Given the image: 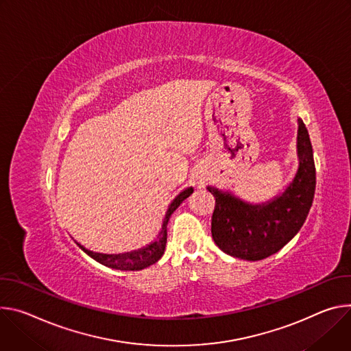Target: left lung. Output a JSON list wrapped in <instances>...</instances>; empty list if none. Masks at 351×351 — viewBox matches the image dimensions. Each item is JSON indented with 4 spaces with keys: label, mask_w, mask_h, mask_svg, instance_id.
<instances>
[{
    "label": "left lung",
    "mask_w": 351,
    "mask_h": 351,
    "mask_svg": "<svg viewBox=\"0 0 351 351\" xmlns=\"http://www.w3.org/2000/svg\"><path fill=\"white\" fill-rule=\"evenodd\" d=\"M297 152L300 166L293 182L280 197L265 205H250L208 186L216 199L212 237L226 254L247 261H261L280 251L302 227L313 206L317 173L313 145L298 119Z\"/></svg>",
    "instance_id": "8db88e82"
}]
</instances>
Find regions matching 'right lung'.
<instances>
[{
	"label": "right lung",
	"instance_id": "add662e5",
	"mask_svg": "<svg viewBox=\"0 0 351 351\" xmlns=\"http://www.w3.org/2000/svg\"><path fill=\"white\" fill-rule=\"evenodd\" d=\"M192 192H193L192 188H186L171 202V205L167 209V213H166V217H165V221H163V226H162V231L159 232L158 240L152 243L150 245H147L146 248H141L138 251L128 252V254L106 255V254L92 252V251L84 248L80 244H77V245H80L89 256H92L95 261L100 262L104 266H108V267H112V269H120V270H141V269H145V267L153 265L154 262H158L163 256L166 243H167V223H169V219H170L171 213L182 204V201H185L191 195Z\"/></svg>",
	"mask_w": 351,
	"mask_h": 351
}]
</instances>
